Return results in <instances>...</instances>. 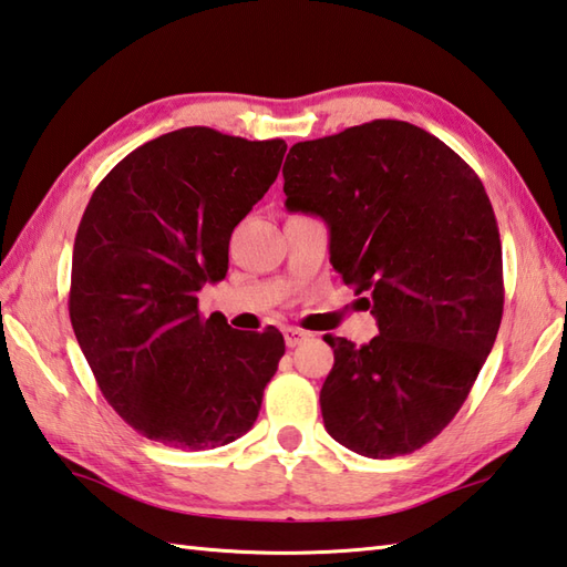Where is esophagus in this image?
Listing matches in <instances>:
<instances>
[{"label": "esophagus", "mask_w": 567, "mask_h": 567, "mask_svg": "<svg viewBox=\"0 0 567 567\" xmlns=\"http://www.w3.org/2000/svg\"><path fill=\"white\" fill-rule=\"evenodd\" d=\"M282 334H285V343L290 349H295V347H299V343H302L309 334L307 331H302V329H297V327H285L282 329Z\"/></svg>", "instance_id": "34e87169"}]
</instances>
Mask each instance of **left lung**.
<instances>
[{
	"instance_id": "left-lung-1",
	"label": "left lung",
	"mask_w": 567,
	"mask_h": 567,
	"mask_svg": "<svg viewBox=\"0 0 567 567\" xmlns=\"http://www.w3.org/2000/svg\"><path fill=\"white\" fill-rule=\"evenodd\" d=\"M282 176L285 206L327 220L331 265L381 331L363 347L324 337V427L363 457L415 452L467 401L502 324V240L484 184L403 120L297 142Z\"/></svg>"
}]
</instances>
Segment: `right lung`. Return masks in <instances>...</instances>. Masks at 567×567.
<instances>
[{"instance_id": "right-lung-1", "label": "right lung", "mask_w": 567, "mask_h": 567, "mask_svg": "<svg viewBox=\"0 0 567 567\" xmlns=\"http://www.w3.org/2000/svg\"><path fill=\"white\" fill-rule=\"evenodd\" d=\"M285 140L182 127L113 166L75 233L69 312L100 393L147 440L214 450L252 427L285 353L277 329L198 312L230 233L280 172Z\"/></svg>"}]
</instances>
